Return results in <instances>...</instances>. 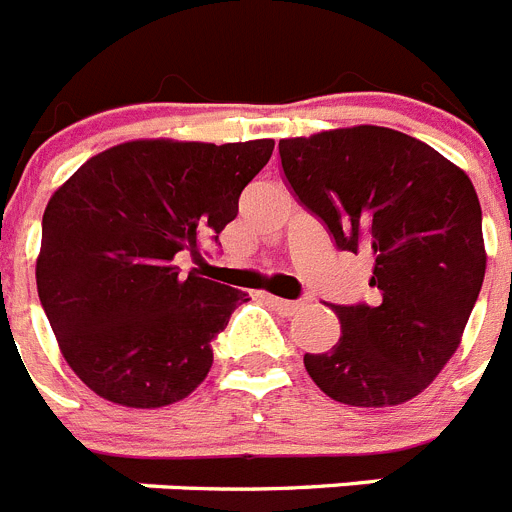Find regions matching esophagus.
<instances>
[{
  "instance_id": "1",
  "label": "esophagus",
  "mask_w": 512,
  "mask_h": 512,
  "mask_svg": "<svg viewBox=\"0 0 512 512\" xmlns=\"http://www.w3.org/2000/svg\"><path fill=\"white\" fill-rule=\"evenodd\" d=\"M264 300L269 302L271 307H277L279 312H282V315H295L297 310H300V302H295V300H282V297H277V295H264Z\"/></svg>"
}]
</instances>
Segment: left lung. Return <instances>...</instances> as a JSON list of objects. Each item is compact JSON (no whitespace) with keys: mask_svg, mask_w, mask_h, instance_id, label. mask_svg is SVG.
I'll return each mask as SVG.
<instances>
[{"mask_svg":"<svg viewBox=\"0 0 512 512\" xmlns=\"http://www.w3.org/2000/svg\"><path fill=\"white\" fill-rule=\"evenodd\" d=\"M297 200L341 251H372L377 300L330 305L341 338L305 369L354 408L413 400L454 356L487 269L482 207L449 158L400 130L356 125L279 140Z\"/></svg>","mask_w":512,"mask_h":512,"instance_id":"1","label":"left lung"}]
</instances>
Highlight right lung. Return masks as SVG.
I'll return each mask as SVG.
<instances>
[{"instance_id":"right-lung-1","label":"right lung","mask_w":512,"mask_h":512,"mask_svg":"<svg viewBox=\"0 0 512 512\" xmlns=\"http://www.w3.org/2000/svg\"><path fill=\"white\" fill-rule=\"evenodd\" d=\"M274 140H130L92 156L43 212L35 279L63 359L104 400L164 408L212 366V338L246 295L189 271L182 251L238 215Z\"/></svg>"}]
</instances>
